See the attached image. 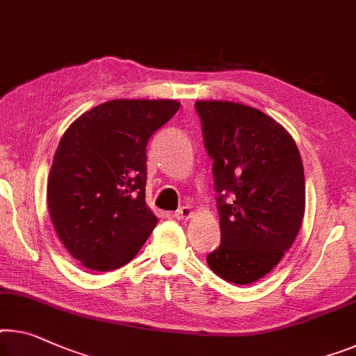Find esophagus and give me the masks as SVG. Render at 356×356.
Here are the masks:
<instances>
[{"label":"esophagus","instance_id":"obj_1","mask_svg":"<svg viewBox=\"0 0 356 356\" xmlns=\"http://www.w3.org/2000/svg\"><path fill=\"white\" fill-rule=\"evenodd\" d=\"M177 217V219H188L190 216H192V209L188 208V206H182V208L176 211V214H174Z\"/></svg>","mask_w":356,"mask_h":356}]
</instances>
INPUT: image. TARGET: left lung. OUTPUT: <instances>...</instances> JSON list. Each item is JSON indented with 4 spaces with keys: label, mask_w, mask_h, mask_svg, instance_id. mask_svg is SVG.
<instances>
[{
    "label": "left lung",
    "mask_w": 356,
    "mask_h": 356,
    "mask_svg": "<svg viewBox=\"0 0 356 356\" xmlns=\"http://www.w3.org/2000/svg\"><path fill=\"white\" fill-rule=\"evenodd\" d=\"M195 108L220 216V245L206 261L230 283H254L272 272L300 230V153L289 132L256 108L217 100H198Z\"/></svg>",
    "instance_id": "8db88e82"
}]
</instances>
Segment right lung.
Wrapping results in <instances>:
<instances>
[{"mask_svg": "<svg viewBox=\"0 0 356 356\" xmlns=\"http://www.w3.org/2000/svg\"><path fill=\"white\" fill-rule=\"evenodd\" d=\"M179 107L176 100H110L62 136L47 208L63 246L86 268L123 267L155 229L145 204L147 144Z\"/></svg>", "mask_w": 356, "mask_h": 356, "instance_id": "right-lung-1", "label": "right lung"}]
</instances>
